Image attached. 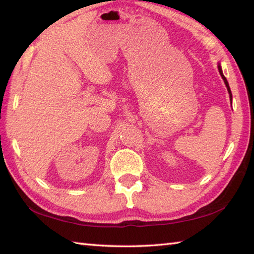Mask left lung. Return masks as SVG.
<instances>
[{
  "instance_id": "left-lung-1",
  "label": "left lung",
  "mask_w": 254,
  "mask_h": 254,
  "mask_svg": "<svg viewBox=\"0 0 254 254\" xmlns=\"http://www.w3.org/2000/svg\"><path fill=\"white\" fill-rule=\"evenodd\" d=\"M218 69H219V73H220V75H221V77H222V79H223L224 84H226V86H227V89H228V92H229V95H230V100H232V94H231V89H230V87H229V83H228L227 78L224 77V75H223V73H222V69H221V66H220V64L218 65Z\"/></svg>"
}]
</instances>
